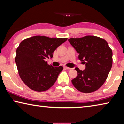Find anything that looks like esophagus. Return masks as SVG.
Instances as JSON below:
<instances>
[{
  "label": "esophagus",
  "instance_id": "obj_1",
  "mask_svg": "<svg viewBox=\"0 0 124 124\" xmlns=\"http://www.w3.org/2000/svg\"><path fill=\"white\" fill-rule=\"evenodd\" d=\"M64 68H65L66 69H67V70H70V69H71V68H69V67H64Z\"/></svg>",
  "mask_w": 124,
  "mask_h": 124
}]
</instances>
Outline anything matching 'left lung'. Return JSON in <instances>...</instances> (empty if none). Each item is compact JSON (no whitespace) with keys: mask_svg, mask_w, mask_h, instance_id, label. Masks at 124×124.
Returning a JSON list of instances; mask_svg holds the SVG:
<instances>
[{"mask_svg":"<svg viewBox=\"0 0 124 124\" xmlns=\"http://www.w3.org/2000/svg\"><path fill=\"white\" fill-rule=\"evenodd\" d=\"M68 41L85 64L84 70L76 68L78 75L72 80L78 90L89 93L99 89L106 81L112 65V51L107 42L99 37L87 35Z\"/></svg>","mask_w":124,"mask_h":124,"instance_id":"8db88e82","label":"left lung"}]
</instances>
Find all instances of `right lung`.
I'll return each mask as SVG.
<instances>
[{"instance_id":"add662e5","label":"right lung","mask_w":124,"mask_h":124,"mask_svg":"<svg viewBox=\"0 0 124 124\" xmlns=\"http://www.w3.org/2000/svg\"><path fill=\"white\" fill-rule=\"evenodd\" d=\"M67 40L37 35L20 43L15 62L22 81L30 89L44 91L55 84L63 67L48 65L45 59L52 58L56 49Z\"/></svg>"}]
</instances>
